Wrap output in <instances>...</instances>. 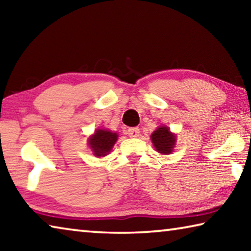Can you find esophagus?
Listing matches in <instances>:
<instances>
[{
	"instance_id": "obj_1",
	"label": "esophagus",
	"mask_w": 251,
	"mask_h": 251,
	"mask_svg": "<svg viewBox=\"0 0 251 251\" xmlns=\"http://www.w3.org/2000/svg\"><path fill=\"white\" fill-rule=\"evenodd\" d=\"M139 133H141V130L137 127H134V128H129L127 130V134H128L129 137H138Z\"/></svg>"
}]
</instances>
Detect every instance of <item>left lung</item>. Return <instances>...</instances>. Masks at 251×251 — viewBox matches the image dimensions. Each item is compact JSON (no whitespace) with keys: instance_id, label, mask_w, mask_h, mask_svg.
Returning a JSON list of instances; mask_svg holds the SVG:
<instances>
[{"instance_id":"left-lung-1","label":"left lung","mask_w":251,"mask_h":251,"mask_svg":"<svg viewBox=\"0 0 251 251\" xmlns=\"http://www.w3.org/2000/svg\"><path fill=\"white\" fill-rule=\"evenodd\" d=\"M151 139L155 150L163 155H168L174 151L176 144V136L166 126H160L151 135Z\"/></svg>"}]
</instances>
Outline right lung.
<instances>
[{
  "mask_svg": "<svg viewBox=\"0 0 251 251\" xmlns=\"http://www.w3.org/2000/svg\"><path fill=\"white\" fill-rule=\"evenodd\" d=\"M118 135L107 129H96L88 138V145L96 157H104L112 151Z\"/></svg>",
  "mask_w": 251,
  "mask_h": 251,
  "instance_id": "obj_1",
  "label": "right lung"
}]
</instances>
